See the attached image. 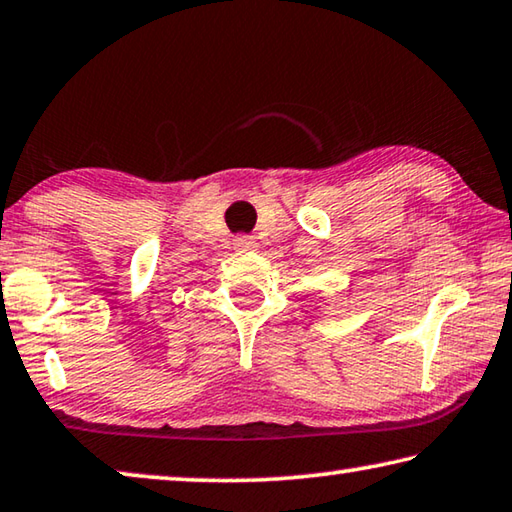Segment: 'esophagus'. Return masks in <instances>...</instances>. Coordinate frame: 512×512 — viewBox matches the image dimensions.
Listing matches in <instances>:
<instances>
[{
    "mask_svg": "<svg viewBox=\"0 0 512 512\" xmlns=\"http://www.w3.org/2000/svg\"><path fill=\"white\" fill-rule=\"evenodd\" d=\"M235 250H239V253H253V250H257V241L253 237H237Z\"/></svg>",
    "mask_w": 512,
    "mask_h": 512,
    "instance_id": "obj_1",
    "label": "esophagus"
}]
</instances>
